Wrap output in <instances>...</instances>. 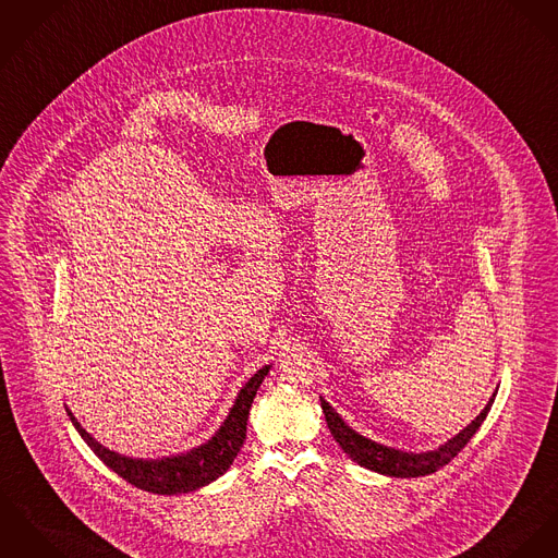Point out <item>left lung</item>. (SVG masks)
<instances>
[{"mask_svg": "<svg viewBox=\"0 0 558 558\" xmlns=\"http://www.w3.org/2000/svg\"><path fill=\"white\" fill-rule=\"evenodd\" d=\"M319 401H322L326 424H328L335 441L360 466H366L371 471H377V473H384V475H392V477H420V475L435 473L437 469L446 466L452 458L458 457V452L469 444V439L477 433V428L486 420L490 407L495 403V395L488 401V405L482 409V413L466 428H462L457 437H452L448 444L439 446L437 450L420 452V454L395 450V448H388V446H381V444H375V441L362 437L360 433H355L354 428H350L343 422V417L332 407L328 405L324 399H319Z\"/></svg>", "mask_w": 558, "mask_h": 558, "instance_id": "8db88e82", "label": "left lung"}]
</instances>
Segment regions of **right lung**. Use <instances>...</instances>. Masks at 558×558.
<instances>
[{
    "label": "right lung",
    "instance_id": "obj_1",
    "mask_svg": "<svg viewBox=\"0 0 558 558\" xmlns=\"http://www.w3.org/2000/svg\"><path fill=\"white\" fill-rule=\"evenodd\" d=\"M270 364L262 366L254 377L243 386L239 392L234 405L230 409L228 417L219 426V430L203 446L170 458H157V460H143V458L121 457L108 448L98 444L72 415L70 409L68 415L78 430V435L85 439V444L98 454L106 466H110L117 475H121L132 486L147 490L153 495H179V493H192L206 484L215 482L219 475H223L234 458L239 457L245 435H247V417L254 403L255 392L264 377L268 375Z\"/></svg>",
    "mask_w": 558,
    "mask_h": 558
}]
</instances>
